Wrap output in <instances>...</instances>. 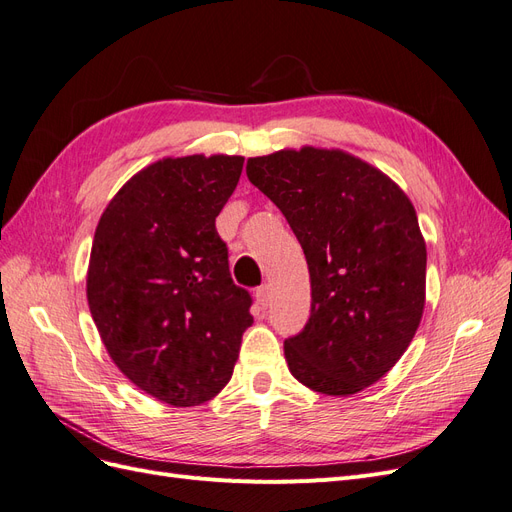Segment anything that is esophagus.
<instances>
[{"label": "esophagus", "instance_id": "obj_1", "mask_svg": "<svg viewBox=\"0 0 512 512\" xmlns=\"http://www.w3.org/2000/svg\"><path fill=\"white\" fill-rule=\"evenodd\" d=\"M256 303L262 307V309H267L269 305H271V288L265 284V286H260L258 290H256Z\"/></svg>", "mask_w": 512, "mask_h": 512}]
</instances>
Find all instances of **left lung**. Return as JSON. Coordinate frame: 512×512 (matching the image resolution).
<instances>
[{"instance_id": "obj_1", "label": "left lung", "mask_w": 512, "mask_h": 512, "mask_svg": "<svg viewBox=\"0 0 512 512\" xmlns=\"http://www.w3.org/2000/svg\"><path fill=\"white\" fill-rule=\"evenodd\" d=\"M245 173L284 213L307 260L312 314L284 342L290 374L333 397L367 389L423 318L427 247L412 200L344 149H280L247 158Z\"/></svg>"}]
</instances>
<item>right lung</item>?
<instances>
[{"instance_id": "right-lung-1", "label": "right lung", "mask_w": 512, "mask_h": 512, "mask_svg": "<svg viewBox=\"0 0 512 512\" xmlns=\"http://www.w3.org/2000/svg\"><path fill=\"white\" fill-rule=\"evenodd\" d=\"M243 160L194 153L153 162L121 185L96 226L91 318L121 374L168 406L218 395L254 322L215 230Z\"/></svg>"}]
</instances>
